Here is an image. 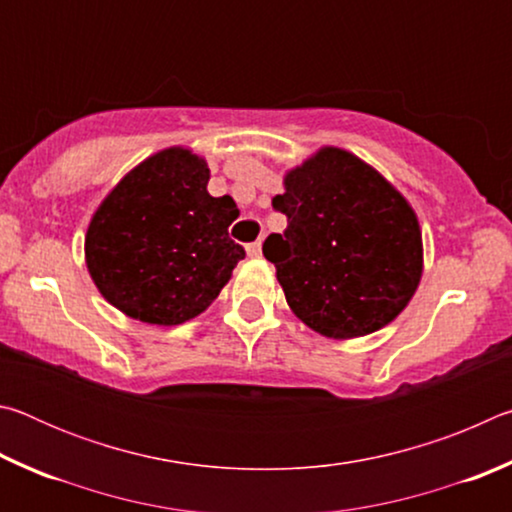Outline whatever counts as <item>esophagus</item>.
<instances>
[{"instance_id": "esophagus-1", "label": "esophagus", "mask_w": 512, "mask_h": 512, "mask_svg": "<svg viewBox=\"0 0 512 512\" xmlns=\"http://www.w3.org/2000/svg\"><path fill=\"white\" fill-rule=\"evenodd\" d=\"M246 253H248V257H262V244H259V241H253V244H248L246 246Z\"/></svg>"}]
</instances>
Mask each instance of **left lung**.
<instances>
[{
	"instance_id": "1",
	"label": "left lung",
	"mask_w": 512,
	"mask_h": 512,
	"mask_svg": "<svg viewBox=\"0 0 512 512\" xmlns=\"http://www.w3.org/2000/svg\"><path fill=\"white\" fill-rule=\"evenodd\" d=\"M273 207L289 225L264 241V257L293 314L314 332L357 339L409 305L422 277L420 223L370 164L323 146L287 171Z\"/></svg>"
}]
</instances>
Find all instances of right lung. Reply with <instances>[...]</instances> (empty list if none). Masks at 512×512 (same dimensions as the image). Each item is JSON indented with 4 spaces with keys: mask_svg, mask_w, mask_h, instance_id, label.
<instances>
[{
    "mask_svg": "<svg viewBox=\"0 0 512 512\" xmlns=\"http://www.w3.org/2000/svg\"><path fill=\"white\" fill-rule=\"evenodd\" d=\"M201 155L171 146L128 171L85 235V264L112 307L149 325H180L212 305L246 250L230 239V196L207 194Z\"/></svg>",
    "mask_w": 512,
    "mask_h": 512,
    "instance_id": "add662e5",
    "label": "right lung"
}]
</instances>
